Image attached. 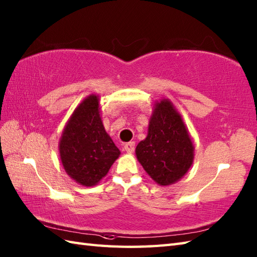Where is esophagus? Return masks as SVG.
<instances>
[{
	"mask_svg": "<svg viewBox=\"0 0 257 257\" xmlns=\"http://www.w3.org/2000/svg\"><path fill=\"white\" fill-rule=\"evenodd\" d=\"M123 149H124L125 152H127V154H133V152L135 151V143H133V141H130V143L125 144L123 146Z\"/></svg>",
	"mask_w": 257,
	"mask_h": 257,
	"instance_id": "obj_1",
	"label": "esophagus"
}]
</instances>
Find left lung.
Returning <instances> with one entry per match:
<instances>
[{
    "instance_id": "obj_1",
    "label": "left lung",
    "mask_w": 257,
    "mask_h": 257,
    "mask_svg": "<svg viewBox=\"0 0 257 257\" xmlns=\"http://www.w3.org/2000/svg\"><path fill=\"white\" fill-rule=\"evenodd\" d=\"M136 157L150 178L162 187L178 182L192 166V139L182 116L168 98L155 102L148 135L136 147Z\"/></svg>"
}]
</instances>
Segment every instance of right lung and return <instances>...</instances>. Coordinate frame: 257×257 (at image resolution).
I'll return each mask as SVG.
<instances>
[{"label": "right lung", "mask_w": 257, "mask_h": 257, "mask_svg": "<svg viewBox=\"0 0 257 257\" xmlns=\"http://www.w3.org/2000/svg\"><path fill=\"white\" fill-rule=\"evenodd\" d=\"M59 159L68 176L84 187L106 177L120 156L100 117V98L91 94L75 108L58 144Z\"/></svg>", "instance_id": "right-lung-1"}]
</instances>
